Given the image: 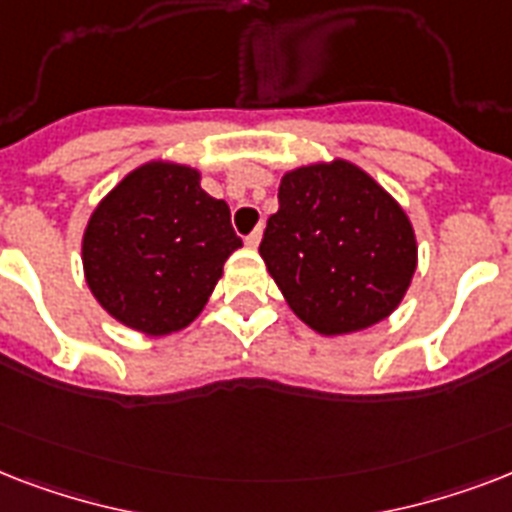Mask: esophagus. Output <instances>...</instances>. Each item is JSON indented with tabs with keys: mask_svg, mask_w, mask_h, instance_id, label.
Segmentation results:
<instances>
[{
	"mask_svg": "<svg viewBox=\"0 0 512 512\" xmlns=\"http://www.w3.org/2000/svg\"><path fill=\"white\" fill-rule=\"evenodd\" d=\"M260 239H263V228H255V231L249 233V236H244V244L255 249L257 244H260Z\"/></svg>",
	"mask_w": 512,
	"mask_h": 512,
	"instance_id": "1",
	"label": "esophagus"
}]
</instances>
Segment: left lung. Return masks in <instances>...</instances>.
<instances>
[{
    "instance_id": "8db88e82",
    "label": "left lung",
    "mask_w": 512,
    "mask_h": 512,
    "mask_svg": "<svg viewBox=\"0 0 512 512\" xmlns=\"http://www.w3.org/2000/svg\"><path fill=\"white\" fill-rule=\"evenodd\" d=\"M289 308L321 335H348L393 313L417 268L409 217L353 164L281 177L279 212L260 241Z\"/></svg>"
}]
</instances>
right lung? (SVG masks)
<instances>
[{
  "label": "right lung",
  "mask_w": 512,
  "mask_h": 512,
  "mask_svg": "<svg viewBox=\"0 0 512 512\" xmlns=\"http://www.w3.org/2000/svg\"><path fill=\"white\" fill-rule=\"evenodd\" d=\"M239 247L231 209L201 188L199 172L154 162L130 172L92 212L84 276L124 327L170 335L199 316Z\"/></svg>",
  "instance_id": "obj_1"
}]
</instances>
